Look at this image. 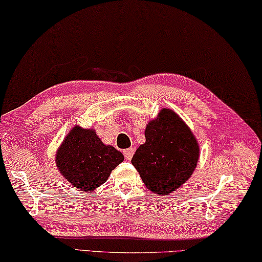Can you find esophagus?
<instances>
[{
  "label": "esophagus",
  "mask_w": 262,
  "mask_h": 262,
  "mask_svg": "<svg viewBox=\"0 0 262 262\" xmlns=\"http://www.w3.org/2000/svg\"><path fill=\"white\" fill-rule=\"evenodd\" d=\"M123 154H124L125 159L127 161H130L132 157H133V154H135V149H133V148H127V149H125L124 151H123Z\"/></svg>",
  "instance_id": "1"
}]
</instances>
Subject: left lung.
Instances as JSON below:
<instances>
[{"label": "left lung", "instance_id": "1", "mask_svg": "<svg viewBox=\"0 0 262 262\" xmlns=\"http://www.w3.org/2000/svg\"><path fill=\"white\" fill-rule=\"evenodd\" d=\"M146 141L138 148L131 163L147 189L169 195L191 177L200 160V145L185 121L169 108H162L148 122Z\"/></svg>", "mask_w": 262, "mask_h": 262}]
</instances>
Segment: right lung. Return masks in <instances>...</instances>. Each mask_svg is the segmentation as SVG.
<instances>
[{"mask_svg":"<svg viewBox=\"0 0 262 262\" xmlns=\"http://www.w3.org/2000/svg\"><path fill=\"white\" fill-rule=\"evenodd\" d=\"M54 160L58 171L70 184L81 191H91L105 184L124 156L103 144L95 129L75 125L59 146Z\"/></svg>","mask_w":262,"mask_h":262,"instance_id":"right-lung-1","label":"right lung"}]
</instances>
